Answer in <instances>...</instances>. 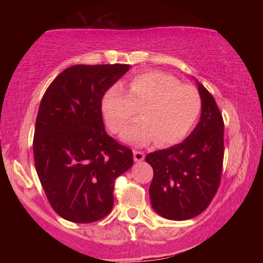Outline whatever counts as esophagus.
<instances>
[{"label":"esophagus","instance_id":"34e87169","mask_svg":"<svg viewBox=\"0 0 263 263\" xmlns=\"http://www.w3.org/2000/svg\"><path fill=\"white\" fill-rule=\"evenodd\" d=\"M134 159L135 162H142L144 159V153L140 151H134Z\"/></svg>","mask_w":263,"mask_h":263}]
</instances>
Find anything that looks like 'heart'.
<instances>
[{
  "mask_svg": "<svg viewBox=\"0 0 263 263\" xmlns=\"http://www.w3.org/2000/svg\"><path fill=\"white\" fill-rule=\"evenodd\" d=\"M140 108L141 119L122 132L121 138L135 146L156 141L158 146L178 143L188 135L200 112V96L194 87L161 71H146L128 83L126 93L119 86L105 92L101 111L114 134L122 131Z\"/></svg>",
  "mask_w": 263,
  "mask_h": 263,
  "instance_id": "1",
  "label": "heart"
}]
</instances>
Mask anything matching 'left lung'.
Returning a JSON list of instances; mask_svg holds the SVG:
<instances>
[{
	"label": "left lung",
	"mask_w": 263,
	"mask_h": 263,
	"mask_svg": "<svg viewBox=\"0 0 263 263\" xmlns=\"http://www.w3.org/2000/svg\"><path fill=\"white\" fill-rule=\"evenodd\" d=\"M197 81L201 99L198 125L182 143L148 153L153 210L168 220L195 218L209 206L221 179L224 121L213 95Z\"/></svg>",
	"instance_id": "left-lung-1"
}]
</instances>
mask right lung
<instances>
[{
    "instance_id": "1",
    "label": "right lung",
    "mask_w": 263,
    "mask_h": 263,
    "mask_svg": "<svg viewBox=\"0 0 263 263\" xmlns=\"http://www.w3.org/2000/svg\"><path fill=\"white\" fill-rule=\"evenodd\" d=\"M127 64L74 65L45 91L35 120L33 155L49 204L63 219L93 222L114 206L115 179L134 155L105 131L104 93L127 73Z\"/></svg>"
}]
</instances>
